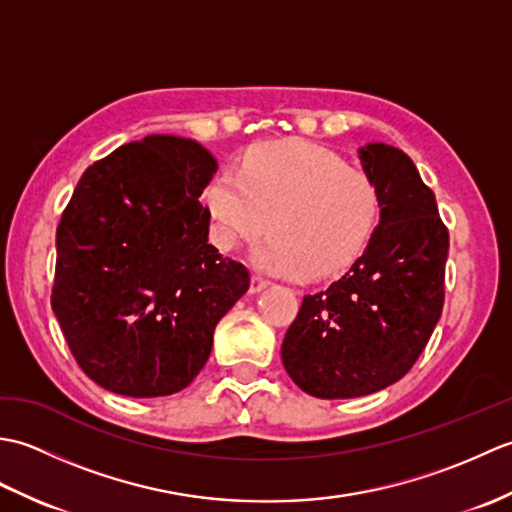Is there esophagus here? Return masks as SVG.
<instances>
[{
    "mask_svg": "<svg viewBox=\"0 0 512 512\" xmlns=\"http://www.w3.org/2000/svg\"><path fill=\"white\" fill-rule=\"evenodd\" d=\"M266 286H268V279H264L262 275L250 277V292H253V295L255 292H262Z\"/></svg>",
    "mask_w": 512,
    "mask_h": 512,
    "instance_id": "1",
    "label": "esophagus"
}]
</instances>
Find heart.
Returning a JSON list of instances; mask_svg holds the SVG:
<instances>
[{
	"label": "heart",
	"mask_w": 512,
	"mask_h": 512,
	"mask_svg": "<svg viewBox=\"0 0 512 512\" xmlns=\"http://www.w3.org/2000/svg\"><path fill=\"white\" fill-rule=\"evenodd\" d=\"M215 244L233 250L270 231L253 248L255 264L286 277H325L350 266L380 220V195L367 173L308 140L248 151L204 191Z\"/></svg>",
	"instance_id": "1"
}]
</instances>
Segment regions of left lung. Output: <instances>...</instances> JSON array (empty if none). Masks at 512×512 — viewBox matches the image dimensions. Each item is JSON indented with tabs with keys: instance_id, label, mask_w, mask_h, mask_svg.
<instances>
[{
	"instance_id": "left-lung-1",
	"label": "left lung",
	"mask_w": 512,
	"mask_h": 512,
	"mask_svg": "<svg viewBox=\"0 0 512 512\" xmlns=\"http://www.w3.org/2000/svg\"><path fill=\"white\" fill-rule=\"evenodd\" d=\"M380 195V224L350 273L301 301L281 343L290 378L317 398L374 394L418 361L444 306L449 231L407 154L361 151Z\"/></svg>"
}]
</instances>
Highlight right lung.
Masks as SVG:
<instances>
[{
	"label": "right lung",
	"instance_id": "obj_1",
	"mask_svg": "<svg viewBox=\"0 0 512 512\" xmlns=\"http://www.w3.org/2000/svg\"><path fill=\"white\" fill-rule=\"evenodd\" d=\"M215 169L195 140L154 134L96 160L65 206L52 310L74 361L107 391L187 387L250 286L248 268L209 244L198 198Z\"/></svg>",
	"mask_w": 512,
	"mask_h": 512
}]
</instances>
